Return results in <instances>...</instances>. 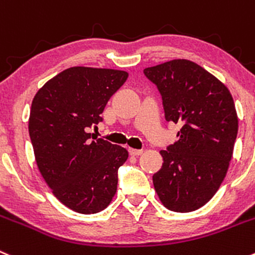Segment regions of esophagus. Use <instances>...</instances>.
Segmentation results:
<instances>
[{
    "label": "esophagus",
    "mask_w": 255,
    "mask_h": 255,
    "mask_svg": "<svg viewBox=\"0 0 255 255\" xmlns=\"http://www.w3.org/2000/svg\"><path fill=\"white\" fill-rule=\"evenodd\" d=\"M129 151V153L132 154V156H139V154L143 153V149H135V148H129L128 149Z\"/></svg>",
    "instance_id": "34e87169"
}]
</instances>
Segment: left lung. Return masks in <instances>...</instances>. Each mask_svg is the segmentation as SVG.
<instances>
[{"label": "left lung", "instance_id": "obj_1", "mask_svg": "<svg viewBox=\"0 0 255 255\" xmlns=\"http://www.w3.org/2000/svg\"><path fill=\"white\" fill-rule=\"evenodd\" d=\"M143 73L162 95L166 121L181 126L178 141L161 151L154 190L168 210H197L215 195L229 168L238 134L233 97L213 74L185 59Z\"/></svg>", "mask_w": 255, "mask_h": 255}]
</instances>
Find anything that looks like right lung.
<instances>
[{"label": "right lung", "mask_w": 255, "mask_h": 255, "mask_svg": "<svg viewBox=\"0 0 255 255\" xmlns=\"http://www.w3.org/2000/svg\"><path fill=\"white\" fill-rule=\"evenodd\" d=\"M128 78L127 71L74 66L39 89L31 104L28 133L35 160L56 199L80 214H95L117 192L118 168L128 151L88 128L103 121L112 95Z\"/></svg>", "instance_id": "obj_1"}]
</instances>
